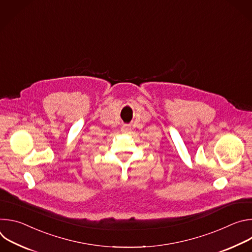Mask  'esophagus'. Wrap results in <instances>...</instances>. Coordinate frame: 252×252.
I'll return each instance as SVG.
<instances>
[{"label": "esophagus", "mask_w": 252, "mask_h": 252, "mask_svg": "<svg viewBox=\"0 0 252 252\" xmlns=\"http://www.w3.org/2000/svg\"><path fill=\"white\" fill-rule=\"evenodd\" d=\"M130 130V127L128 126H124L123 127H122V131L123 132H127V131H129Z\"/></svg>", "instance_id": "1"}]
</instances>
